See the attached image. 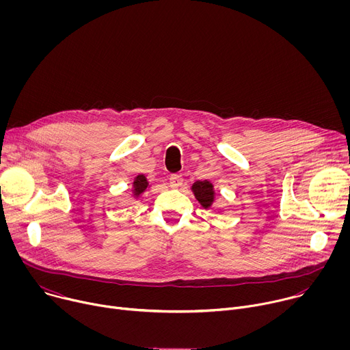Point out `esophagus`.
<instances>
[{
  "label": "esophagus",
  "instance_id": "obj_1",
  "mask_svg": "<svg viewBox=\"0 0 350 350\" xmlns=\"http://www.w3.org/2000/svg\"><path fill=\"white\" fill-rule=\"evenodd\" d=\"M169 184H170L172 188H180L184 184V178L181 176H178V174H173L170 177V180H169Z\"/></svg>",
  "mask_w": 350,
  "mask_h": 350
}]
</instances>
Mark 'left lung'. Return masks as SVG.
<instances>
[{"instance_id":"obj_1","label":"left lung","mask_w":350,"mask_h":350,"mask_svg":"<svg viewBox=\"0 0 350 350\" xmlns=\"http://www.w3.org/2000/svg\"><path fill=\"white\" fill-rule=\"evenodd\" d=\"M191 191L193 192L196 201L201 204L205 209L212 208L213 202H215V188L213 184L208 180L205 181H195L191 187Z\"/></svg>"}]
</instances>
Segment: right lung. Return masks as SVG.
<instances>
[{
    "label": "right lung",
    "mask_w": 350,
    "mask_h": 350,
    "mask_svg": "<svg viewBox=\"0 0 350 350\" xmlns=\"http://www.w3.org/2000/svg\"><path fill=\"white\" fill-rule=\"evenodd\" d=\"M149 187V183L146 180V177L144 174H138L135 178H134V183H133V196L134 198H139L145 191L146 188Z\"/></svg>",
    "instance_id": "1"
}]
</instances>
